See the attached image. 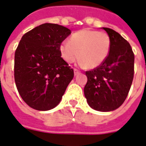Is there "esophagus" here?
Instances as JSON below:
<instances>
[{
	"label": "esophagus",
	"instance_id": "1",
	"mask_svg": "<svg viewBox=\"0 0 146 146\" xmlns=\"http://www.w3.org/2000/svg\"><path fill=\"white\" fill-rule=\"evenodd\" d=\"M79 72H80V71H78V70H77V69H74V74H75V75H77L78 74H79Z\"/></svg>",
	"mask_w": 146,
	"mask_h": 146
}]
</instances>
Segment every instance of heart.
<instances>
[{
  "instance_id": "b5f03b06",
  "label": "heart",
  "mask_w": 146,
  "mask_h": 146,
  "mask_svg": "<svg viewBox=\"0 0 146 146\" xmlns=\"http://www.w3.org/2000/svg\"><path fill=\"white\" fill-rule=\"evenodd\" d=\"M111 47V39L105 32L81 30L71 35L69 42L60 46L61 57L71 64L79 57L82 67L95 68L102 64L108 57Z\"/></svg>"
}]
</instances>
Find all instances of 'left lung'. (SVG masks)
<instances>
[{"mask_svg":"<svg viewBox=\"0 0 146 146\" xmlns=\"http://www.w3.org/2000/svg\"><path fill=\"white\" fill-rule=\"evenodd\" d=\"M111 39L104 63L86 71L84 94L89 105L100 111H113L127 97L134 78V55L129 42L112 29L102 27Z\"/></svg>","mask_w":146,"mask_h":146,"instance_id":"1","label":"left lung"}]
</instances>
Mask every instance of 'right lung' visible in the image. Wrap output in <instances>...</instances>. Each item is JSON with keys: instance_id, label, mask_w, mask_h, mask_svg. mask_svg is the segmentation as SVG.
I'll use <instances>...</instances> for the list:
<instances>
[{"instance_id": "add662e5", "label": "right lung", "mask_w": 146, "mask_h": 146, "mask_svg": "<svg viewBox=\"0 0 146 146\" xmlns=\"http://www.w3.org/2000/svg\"><path fill=\"white\" fill-rule=\"evenodd\" d=\"M71 31L54 23H44L22 37L15 52L14 76L23 100L31 108L48 111L61 101L74 71L60 52Z\"/></svg>"}]
</instances>
